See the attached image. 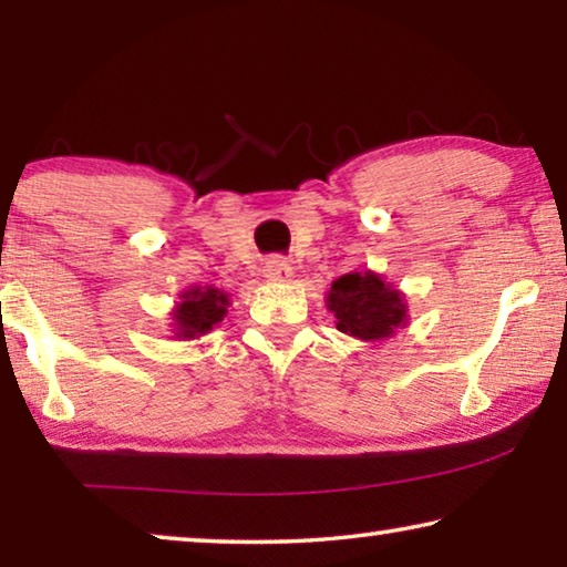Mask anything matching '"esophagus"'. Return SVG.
I'll use <instances>...</instances> for the list:
<instances>
[{"mask_svg":"<svg viewBox=\"0 0 567 567\" xmlns=\"http://www.w3.org/2000/svg\"><path fill=\"white\" fill-rule=\"evenodd\" d=\"M262 275L267 277V280H272V282H290L292 267L287 265V260H282V257H270V260L265 262Z\"/></svg>","mask_w":567,"mask_h":567,"instance_id":"obj_1","label":"esophagus"}]
</instances>
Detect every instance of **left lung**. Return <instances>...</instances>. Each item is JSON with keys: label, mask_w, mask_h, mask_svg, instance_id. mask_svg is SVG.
Instances as JSON below:
<instances>
[{"label": "left lung", "mask_w": 567, "mask_h": 567, "mask_svg": "<svg viewBox=\"0 0 567 567\" xmlns=\"http://www.w3.org/2000/svg\"><path fill=\"white\" fill-rule=\"evenodd\" d=\"M328 310L340 332L364 342L392 338L408 322L405 297L370 270L338 277L328 292Z\"/></svg>", "instance_id": "left-lung-1"}]
</instances>
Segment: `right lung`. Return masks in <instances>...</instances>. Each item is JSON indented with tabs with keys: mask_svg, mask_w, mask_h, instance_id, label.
Instances as JSON below:
<instances>
[{
	"mask_svg": "<svg viewBox=\"0 0 567 567\" xmlns=\"http://www.w3.org/2000/svg\"><path fill=\"white\" fill-rule=\"evenodd\" d=\"M229 297L217 287H192L179 295V302L172 312L175 338L195 340L207 334L227 315Z\"/></svg>",
	"mask_w": 567,
	"mask_h": 567,
	"instance_id": "obj_1",
	"label": "right lung"
}]
</instances>
